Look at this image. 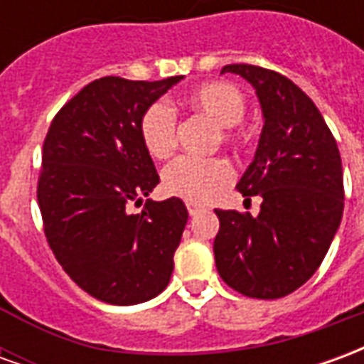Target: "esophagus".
I'll list each match as a JSON object with an SVG mask.
<instances>
[{
  "label": "esophagus",
  "mask_w": 364,
  "mask_h": 364,
  "mask_svg": "<svg viewBox=\"0 0 364 364\" xmlns=\"http://www.w3.org/2000/svg\"><path fill=\"white\" fill-rule=\"evenodd\" d=\"M187 210H189L191 216H197V214L203 210V206L195 205V203H187Z\"/></svg>",
  "instance_id": "obj_1"
}]
</instances>
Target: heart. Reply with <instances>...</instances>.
<instances>
[{
    "label": "heart",
    "instance_id": "heart-1",
    "mask_svg": "<svg viewBox=\"0 0 364 364\" xmlns=\"http://www.w3.org/2000/svg\"><path fill=\"white\" fill-rule=\"evenodd\" d=\"M187 103L200 111L222 128L228 142H236L240 132L236 124L244 119L245 97L236 85L210 82L187 95ZM140 138L151 158L164 159L175 150L177 120L173 109L166 103H154L140 119ZM232 179L228 164L220 158H189L183 156L164 169L161 181L169 195L187 198L191 203H206L216 197Z\"/></svg>",
    "mask_w": 364,
    "mask_h": 364
}]
</instances>
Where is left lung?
I'll list each match as a JSON object with an SVG mask.
<instances>
[{
    "mask_svg": "<svg viewBox=\"0 0 364 364\" xmlns=\"http://www.w3.org/2000/svg\"><path fill=\"white\" fill-rule=\"evenodd\" d=\"M226 72L252 83L263 112L257 150L237 183L244 197L261 198V210H216V269L245 296H287L316 273L341 224V156L318 107L289 77L252 64Z\"/></svg>",
    "mask_w": 364,
    "mask_h": 364,
    "instance_id": "left-lung-1",
    "label": "left lung"
}]
</instances>
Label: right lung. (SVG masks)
<instances>
[{"mask_svg": "<svg viewBox=\"0 0 364 364\" xmlns=\"http://www.w3.org/2000/svg\"><path fill=\"white\" fill-rule=\"evenodd\" d=\"M181 80H95L60 109L44 140L38 206L48 245L70 279L107 304L146 302L173 273L185 203L148 198L136 214L128 206L159 183L140 119Z\"/></svg>", "mask_w": 364, "mask_h": 364, "instance_id": "1", "label": "right lung"}]
</instances>
